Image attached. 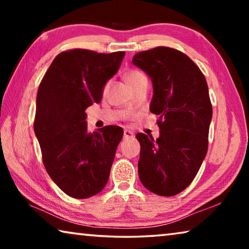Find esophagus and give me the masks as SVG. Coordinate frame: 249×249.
<instances>
[{"mask_svg": "<svg viewBox=\"0 0 249 249\" xmlns=\"http://www.w3.org/2000/svg\"><path fill=\"white\" fill-rule=\"evenodd\" d=\"M123 137L125 138V140H126V138H133L134 137V133L130 132V130H128V129H124Z\"/></svg>", "mask_w": 249, "mask_h": 249, "instance_id": "34e87169", "label": "esophagus"}]
</instances>
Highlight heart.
Masks as SVG:
<instances>
[{
	"label": "heart",
	"mask_w": 249,
	"mask_h": 249,
	"mask_svg": "<svg viewBox=\"0 0 249 249\" xmlns=\"http://www.w3.org/2000/svg\"><path fill=\"white\" fill-rule=\"evenodd\" d=\"M125 80H126V82L128 83V86H129L130 88H133V87L136 86L137 83L144 81V80H147V78H146V75H145L144 73L141 72V71H138V70H132V71H129L128 73H126ZM107 88H108V83L105 84L103 91H104V92L107 91Z\"/></svg>",
	"instance_id": "1"
}]
</instances>
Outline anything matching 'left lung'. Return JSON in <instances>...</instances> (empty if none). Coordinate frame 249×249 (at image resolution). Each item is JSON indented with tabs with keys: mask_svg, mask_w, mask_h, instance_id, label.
<instances>
[{
	"mask_svg": "<svg viewBox=\"0 0 249 249\" xmlns=\"http://www.w3.org/2000/svg\"><path fill=\"white\" fill-rule=\"evenodd\" d=\"M135 66L153 82L150 112L158 115L160 136L140 133L138 175L155 195L176 196L190 184L208 151L212 104L203 73L187 54L156 47L135 54Z\"/></svg>",
	"mask_w": 249,
	"mask_h": 249,
	"instance_id": "8db88e82",
	"label": "left lung"
}]
</instances>
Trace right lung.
I'll return each mask as SVG.
<instances>
[{
	"instance_id": "add662e5",
	"label": "right lung",
	"mask_w": 249,
	"mask_h": 249,
	"mask_svg": "<svg viewBox=\"0 0 249 249\" xmlns=\"http://www.w3.org/2000/svg\"><path fill=\"white\" fill-rule=\"evenodd\" d=\"M124 54L67 50L53 59L39 84L34 130L44 166L74 199L98 195L107 183L123 129L109 125L89 133L84 111L101 102L105 83L117 72Z\"/></svg>"
}]
</instances>
